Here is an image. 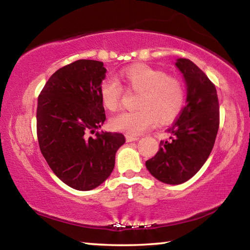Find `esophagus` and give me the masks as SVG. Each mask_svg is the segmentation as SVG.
I'll list each match as a JSON object with an SVG mask.
<instances>
[{"instance_id":"esophagus-1","label":"esophagus","mask_w":250,"mask_h":250,"mask_svg":"<svg viewBox=\"0 0 250 250\" xmlns=\"http://www.w3.org/2000/svg\"><path fill=\"white\" fill-rule=\"evenodd\" d=\"M125 140H126V142L138 141V140H139V137H135V135H129V134H126V135H125Z\"/></svg>"}]
</instances>
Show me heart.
Masks as SVG:
<instances>
[{
	"mask_svg": "<svg viewBox=\"0 0 250 250\" xmlns=\"http://www.w3.org/2000/svg\"><path fill=\"white\" fill-rule=\"evenodd\" d=\"M120 78L131 90L139 92L135 111H125L111 118L110 125L116 131L139 135L161 122H168L179 115L184 103V88L179 79L147 65H132L121 70ZM101 103L110 111L120 105L122 88L116 80L104 79L100 83Z\"/></svg>",
	"mask_w": 250,
	"mask_h": 250,
	"instance_id": "obj_1",
	"label": "heart"
}]
</instances>
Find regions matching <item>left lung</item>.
I'll list each match as a JSON object with an SVG mask.
<instances>
[{"mask_svg": "<svg viewBox=\"0 0 250 250\" xmlns=\"http://www.w3.org/2000/svg\"><path fill=\"white\" fill-rule=\"evenodd\" d=\"M175 66L186 84V105L174 125L167 131L170 140L161 141L160 149L146 167L156 180L177 185L188 181L204 166L213 150L219 126L217 91L208 77L186 58Z\"/></svg>", "mask_w": 250, "mask_h": 250, "instance_id": "1", "label": "left lung"}]
</instances>
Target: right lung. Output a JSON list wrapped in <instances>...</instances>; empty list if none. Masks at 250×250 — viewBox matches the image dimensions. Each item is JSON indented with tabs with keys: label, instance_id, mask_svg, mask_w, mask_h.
I'll return each instance as SVG.
<instances>
[{
	"label": "right lung",
	"instance_id": "1",
	"mask_svg": "<svg viewBox=\"0 0 250 250\" xmlns=\"http://www.w3.org/2000/svg\"><path fill=\"white\" fill-rule=\"evenodd\" d=\"M105 71L103 62L79 59L55 71L39 96L42 154L55 175L78 191H90L108 179L125 142L121 133L97 131L105 120L99 91Z\"/></svg>",
	"mask_w": 250,
	"mask_h": 250
}]
</instances>
